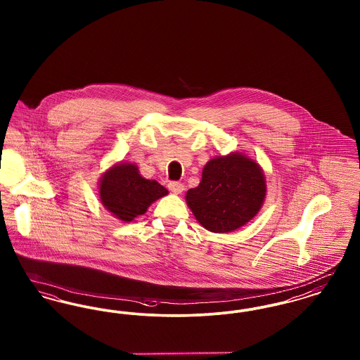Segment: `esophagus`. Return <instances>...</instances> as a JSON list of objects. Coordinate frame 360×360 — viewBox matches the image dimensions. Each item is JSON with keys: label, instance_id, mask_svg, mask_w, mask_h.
<instances>
[{"label": "esophagus", "instance_id": "34e87169", "mask_svg": "<svg viewBox=\"0 0 360 360\" xmlns=\"http://www.w3.org/2000/svg\"><path fill=\"white\" fill-rule=\"evenodd\" d=\"M169 188H170V191L174 193V194H181L185 190V186L181 182H170L169 184Z\"/></svg>", "mask_w": 360, "mask_h": 360}]
</instances>
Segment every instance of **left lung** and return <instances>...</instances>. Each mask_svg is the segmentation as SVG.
Instances as JSON below:
<instances>
[{"mask_svg":"<svg viewBox=\"0 0 360 360\" xmlns=\"http://www.w3.org/2000/svg\"><path fill=\"white\" fill-rule=\"evenodd\" d=\"M266 193L260 165L248 155L232 153L206 163L200 185L186 193V204L205 229L228 233L257 216Z\"/></svg>","mask_w":360,"mask_h":360,"instance_id":"obj_1","label":"left lung"}]
</instances>
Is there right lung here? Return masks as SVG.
Segmentation results:
<instances>
[{
    "mask_svg": "<svg viewBox=\"0 0 360 360\" xmlns=\"http://www.w3.org/2000/svg\"><path fill=\"white\" fill-rule=\"evenodd\" d=\"M169 194L156 181L141 176L139 167L129 162L113 165L98 182V195L103 207L116 219L131 223L147 212L156 200Z\"/></svg>",
    "mask_w": 360,
    "mask_h": 360,
    "instance_id": "1",
    "label": "right lung"
}]
</instances>
